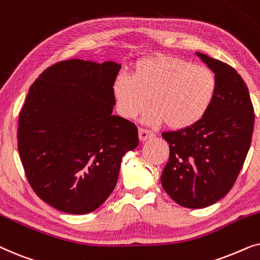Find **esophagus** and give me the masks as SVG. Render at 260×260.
I'll use <instances>...</instances> for the list:
<instances>
[{"instance_id": "34e87169", "label": "esophagus", "mask_w": 260, "mask_h": 260, "mask_svg": "<svg viewBox=\"0 0 260 260\" xmlns=\"http://www.w3.org/2000/svg\"><path fill=\"white\" fill-rule=\"evenodd\" d=\"M154 133H152L151 131L145 129V128H139V139L140 141H146L150 138H153Z\"/></svg>"}]
</instances>
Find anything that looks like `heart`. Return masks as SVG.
<instances>
[{
	"mask_svg": "<svg viewBox=\"0 0 260 260\" xmlns=\"http://www.w3.org/2000/svg\"><path fill=\"white\" fill-rule=\"evenodd\" d=\"M216 92L215 74L205 65L174 55H151L134 64L132 76L120 74L113 84L119 113L151 124L166 122L171 129H186L206 115Z\"/></svg>",
	"mask_w": 260,
	"mask_h": 260,
	"instance_id": "heart-1",
	"label": "heart"
}]
</instances>
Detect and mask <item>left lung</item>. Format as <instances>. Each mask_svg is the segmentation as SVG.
I'll use <instances>...</instances> for the list:
<instances>
[{
	"label": "left lung",
	"mask_w": 260,
	"mask_h": 260,
	"mask_svg": "<svg viewBox=\"0 0 260 260\" xmlns=\"http://www.w3.org/2000/svg\"><path fill=\"white\" fill-rule=\"evenodd\" d=\"M216 77V92L202 120L186 129L165 132L170 157L160 181L185 208H205L226 196L250 150L254 112L248 89L230 65L196 52Z\"/></svg>",
	"instance_id": "left-lung-1"
}]
</instances>
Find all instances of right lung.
<instances>
[{
    "label": "right lung",
    "mask_w": 260,
    "mask_h": 260,
    "mask_svg": "<svg viewBox=\"0 0 260 260\" xmlns=\"http://www.w3.org/2000/svg\"><path fill=\"white\" fill-rule=\"evenodd\" d=\"M120 69L114 61L64 60L30 85L17 148L32 189L60 212L98 209L115 188L124 153L139 145L136 124L113 115Z\"/></svg>",
    "instance_id": "1"
}]
</instances>
